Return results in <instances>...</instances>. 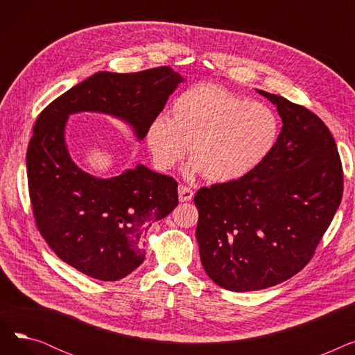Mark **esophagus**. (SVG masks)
Masks as SVG:
<instances>
[{
	"label": "esophagus",
	"mask_w": 355,
	"mask_h": 355,
	"mask_svg": "<svg viewBox=\"0 0 355 355\" xmlns=\"http://www.w3.org/2000/svg\"><path fill=\"white\" fill-rule=\"evenodd\" d=\"M193 197H194V191H193L191 189L184 187V185H180V189H178V198H180L181 202L190 201Z\"/></svg>",
	"instance_id": "34e87169"
}]
</instances>
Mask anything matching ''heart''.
<instances>
[{"label": "heart", "instance_id": "obj_1", "mask_svg": "<svg viewBox=\"0 0 355 355\" xmlns=\"http://www.w3.org/2000/svg\"><path fill=\"white\" fill-rule=\"evenodd\" d=\"M279 119L260 102H248L225 87L198 83L173 102V118L155 116L146 128V145L159 170H170L189 149V173L210 182L249 175L270 154Z\"/></svg>", "mask_w": 355, "mask_h": 355}]
</instances>
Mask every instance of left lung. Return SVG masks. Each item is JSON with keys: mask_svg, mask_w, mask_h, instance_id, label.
I'll return each mask as SVG.
<instances>
[{"mask_svg": "<svg viewBox=\"0 0 355 355\" xmlns=\"http://www.w3.org/2000/svg\"><path fill=\"white\" fill-rule=\"evenodd\" d=\"M282 118L277 141L249 175L194 196L204 270L227 291L275 286L301 272L337 211L344 174L329 129L313 112L259 90Z\"/></svg>", "mask_w": 355, "mask_h": 355, "instance_id": "1", "label": "left lung"}]
</instances>
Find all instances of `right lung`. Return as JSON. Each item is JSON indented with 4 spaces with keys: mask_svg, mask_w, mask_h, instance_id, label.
I'll list each match as a JSON object with an SVG mask.
<instances>
[{
    "mask_svg": "<svg viewBox=\"0 0 355 355\" xmlns=\"http://www.w3.org/2000/svg\"><path fill=\"white\" fill-rule=\"evenodd\" d=\"M180 82L168 66L99 71L54 99L35 121L27 148L35 226L63 262L90 277L119 281L144 262L141 240L178 206V182L144 165L109 180L83 173L66 149V119L103 112L132 125L142 139Z\"/></svg>",
    "mask_w": 355,
    "mask_h": 355,
    "instance_id": "1",
    "label": "right lung"
}]
</instances>
